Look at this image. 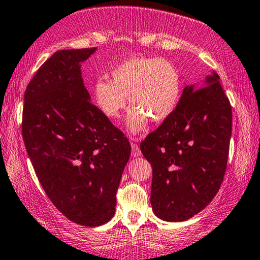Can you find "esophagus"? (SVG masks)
<instances>
[{"label": "esophagus", "mask_w": 260, "mask_h": 260, "mask_svg": "<svg viewBox=\"0 0 260 260\" xmlns=\"http://www.w3.org/2000/svg\"><path fill=\"white\" fill-rule=\"evenodd\" d=\"M131 147H132V156H139L141 155V148H139V145L135 143V142H132L131 143Z\"/></svg>", "instance_id": "esophagus-1"}]
</instances>
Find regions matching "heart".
<instances>
[{"label": "heart", "instance_id": "1", "mask_svg": "<svg viewBox=\"0 0 260 260\" xmlns=\"http://www.w3.org/2000/svg\"><path fill=\"white\" fill-rule=\"evenodd\" d=\"M111 81L100 79L92 93L101 112L117 119L127 107L131 110L127 125L131 132L145 129L148 121L162 122L175 111L181 96L180 71L172 61L161 58H129L110 73Z\"/></svg>", "mask_w": 260, "mask_h": 260}]
</instances>
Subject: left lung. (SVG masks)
I'll return each instance as SVG.
<instances>
[{
  "instance_id": "obj_1",
  "label": "left lung",
  "mask_w": 260,
  "mask_h": 260,
  "mask_svg": "<svg viewBox=\"0 0 260 260\" xmlns=\"http://www.w3.org/2000/svg\"><path fill=\"white\" fill-rule=\"evenodd\" d=\"M232 106L216 73L186 86L173 115L141 143L152 164L150 204L159 218L189 219L212 201L226 173Z\"/></svg>"
}]
</instances>
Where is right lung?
Instances as JSON below:
<instances>
[{
	"instance_id": "right-lung-1",
	"label": "right lung",
	"mask_w": 260,
	"mask_h": 260,
	"mask_svg": "<svg viewBox=\"0 0 260 260\" xmlns=\"http://www.w3.org/2000/svg\"><path fill=\"white\" fill-rule=\"evenodd\" d=\"M96 48L55 51L24 92L22 137L42 187L65 217L96 227L115 215L131 155L123 132L90 101L80 62Z\"/></svg>"
}]
</instances>
